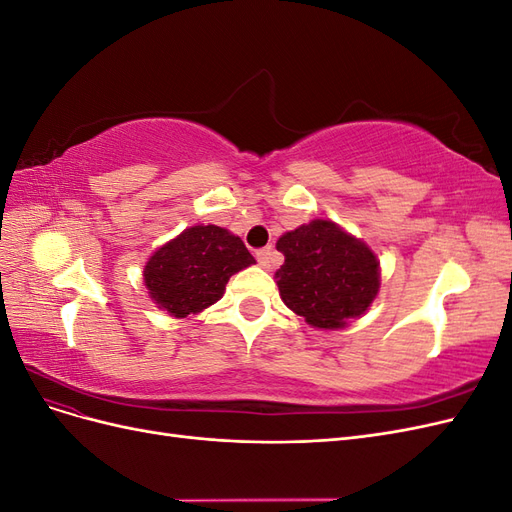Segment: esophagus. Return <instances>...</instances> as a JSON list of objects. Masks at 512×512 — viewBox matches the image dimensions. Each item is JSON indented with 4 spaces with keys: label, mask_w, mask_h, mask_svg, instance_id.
I'll return each instance as SVG.
<instances>
[{
    "label": "esophagus",
    "mask_w": 512,
    "mask_h": 512,
    "mask_svg": "<svg viewBox=\"0 0 512 512\" xmlns=\"http://www.w3.org/2000/svg\"><path fill=\"white\" fill-rule=\"evenodd\" d=\"M271 258H273L271 247H262V250L256 252V260L262 269H271Z\"/></svg>",
    "instance_id": "1"
}]
</instances>
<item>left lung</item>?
<instances>
[{
  "instance_id": "8db88e82",
  "label": "left lung",
  "mask_w": 512,
  "mask_h": 512,
  "mask_svg": "<svg viewBox=\"0 0 512 512\" xmlns=\"http://www.w3.org/2000/svg\"><path fill=\"white\" fill-rule=\"evenodd\" d=\"M277 250L286 258L275 273L282 301L312 327H344L376 299L380 273L374 252L329 220L286 232Z\"/></svg>"
}]
</instances>
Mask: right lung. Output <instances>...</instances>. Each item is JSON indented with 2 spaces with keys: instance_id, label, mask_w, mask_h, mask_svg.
Masks as SVG:
<instances>
[{
  "instance_id": "right-lung-1",
  "label": "right lung",
  "mask_w": 512,
  "mask_h": 512,
  "mask_svg": "<svg viewBox=\"0 0 512 512\" xmlns=\"http://www.w3.org/2000/svg\"><path fill=\"white\" fill-rule=\"evenodd\" d=\"M254 262L243 241L228 230L192 226L149 258L145 286L170 316L185 318L220 301L230 275Z\"/></svg>"
}]
</instances>
